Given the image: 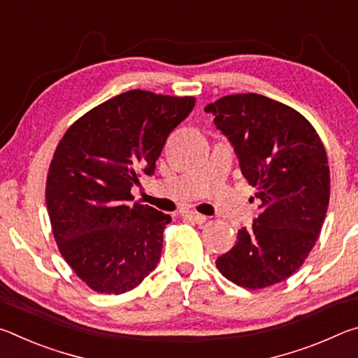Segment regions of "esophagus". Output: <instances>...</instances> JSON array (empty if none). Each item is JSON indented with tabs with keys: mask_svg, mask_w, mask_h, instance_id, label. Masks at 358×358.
Listing matches in <instances>:
<instances>
[{
	"mask_svg": "<svg viewBox=\"0 0 358 358\" xmlns=\"http://www.w3.org/2000/svg\"><path fill=\"white\" fill-rule=\"evenodd\" d=\"M183 216L186 217V220L194 221L196 224H203L205 221H207V216L197 213V211H185Z\"/></svg>",
	"mask_w": 358,
	"mask_h": 358,
	"instance_id": "obj_1",
	"label": "esophagus"
}]
</instances>
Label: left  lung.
<instances>
[{"label":"left lung","instance_id":"obj_1","mask_svg":"<svg viewBox=\"0 0 358 358\" xmlns=\"http://www.w3.org/2000/svg\"><path fill=\"white\" fill-rule=\"evenodd\" d=\"M205 110L256 186L259 208L216 266L241 287L273 286L300 268L322 229L330 199L325 148L301 113L262 94L224 96Z\"/></svg>","mask_w":358,"mask_h":358}]
</instances>
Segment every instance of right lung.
<instances>
[{
	"label": "right lung",
	"instance_id": "right-lung-1",
	"mask_svg": "<svg viewBox=\"0 0 358 358\" xmlns=\"http://www.w3.org/2000/svg\"><path fill=\"white\" fill-rule=\"evenodd\" d=\"M194 104L192 96L131 90L85 113L59 141L47 175L48 217L62 256L96 292H128L159 262L172 217L131 203V187L155 173Z\"/></svg>",
	"mask_w": 358,
	"mask_h": 358
}]
</instances>
